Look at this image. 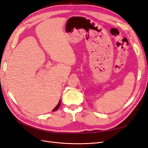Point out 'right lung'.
Listing matches in <instances>:
<instances>
[{"instance_id": "1", "label": "right lung", "mask_w": 148, "mask_h": 148, "mask_svg": "<svg viewBox=\"0 0 148 148\" xmlns=\"http://www.w3.org/2000/svg\"><path fill=\"white\" fill-rule=\"evenodd\" d=\"M60 102H61V101H60H60H59V103H58V104L57 105V106L55 107L54 109H53L52 110V111H53V112H54V111L57 110L59 108V107H60Z\"/></svg>"}]
</instances>
